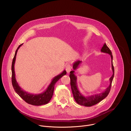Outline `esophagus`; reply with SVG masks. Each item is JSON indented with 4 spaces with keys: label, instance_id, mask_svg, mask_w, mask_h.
<instances>
[{
    "label": "esophagus",
    "instance_id": "1",
    "mask_svg": "<svg viewBox=\"0 0 131 131\" xmlns=\"http://www.w3.org/2000/svg\"><path fill=\"white\" fill-rule=\"evenodd\" d=\"M71 69H72V67H71V66L70 65V64H67L66 66V70L67 73H69Z\"/></svg>",
    "mask_w": 131,
    "mask_h": 131
}]
</instances>
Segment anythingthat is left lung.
Returning a JSON list of instances; mask_svg holds the SVG:
<instances>
[{
  "mask_svg": "<svg viewBox=\"0 0 131 131\" xmlns=\"http://www.w3.org/2000/svg\"><path fill=\"white\" fill-rule=\"evenodd\" d=\"M101 52L109 54L111 56V66H112V70L113 72V75L109 79L110 80V85L108 87L102 92L94 94L93 95L89 96H84L80 92L79 90L78 89L77 85V77L75 75V70L77 69L79 65L81 64V61H77L75 63H74L73 65V70L71 71L70 72L69 77L70 79V85L71 88H72V92L73 94L74 98L76 101V102L81 105H84L85 106H91L93 105H95L102 101L105 98H106L108 96L111 87L112 82L114 77V69L113 65L112 59H113V56L112 54V52L109 47L107 46L105 43L102 46V49L101 50Z\"/></svg>",
  "mask_w": 131,
  "mask_h": 131,
  "instance_id": "1",
  "label": "left lung"
}]
</instances>
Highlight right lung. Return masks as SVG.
Returning <instances> with one entry per match:
<instances>
[{"label":"right lung","instance_id":"1","mask_svg":"<svg viewBox=\"0 0 131 131\" xmlns=\"http://www.w3.org/2000/svg\"><path fill=\"white\" fill-rule=\"evenodd\" d=\"M23 44L20 45L17 48L14 57L13 58V62H12L11 66V70H12V84H13L14 89L16 92L19 95V96L27 103L33 105H41L43 104H46L48 103L51 100V98L53 95L54 86L56 82L62 78L64 75L66 74V71L64 70L63 72L54 77L51 82V84L47 87V88L43 92L40 94H32L28 93V92L23 90L18 85L17 82L16 77H15V63L16 61V55L18 52V50L20 48V47Z\"/></svg>","mask_w":131,"mask_h":131}]
</instances>
